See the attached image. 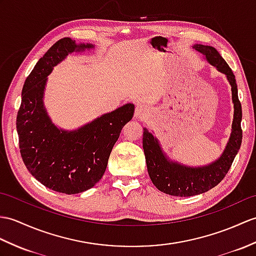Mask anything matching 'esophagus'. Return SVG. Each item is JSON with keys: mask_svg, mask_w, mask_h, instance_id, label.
Returning <instances> with one entry per match:
<instances>
[{"mask_svg": "<svg viewBox=\"0 0 256 256\" xmlns=\"http://www.w3.org/2000/svg\"><path fill=\"white\" fill-rule=\"evenodd\" d=\"M147 116V108L144 104H138L135 108V114L134 116L138 120H142Z\"/></svg>", "mask_w": 256, "mask_h": 256, "instance_id": "esophagus-1", "label": "esophagus"}]
</instances>
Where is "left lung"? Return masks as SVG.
Segmentation results:
<instances>
[{
  "label": "left lung",
  "mask_w": 256,
  "mask_h": 256,
  "mask_svg": "<svg viewBox=\"0 0 256 256\" xmlns=\"http://www.w3.org/2000/svg\"><path fill=\"white\" fill-rule=\"evenodd\" d=\"M192 48L202 53L207 62L227 77L231 86L234 110L231 133L222 154L212 162L200 167H192L170 159L156 136L144 128L142 148L152 182L159 191L181 198L205 193L216 186L227 174L242 142V109L232 70L214 46L193 44Z\"/></svg>",
  "instance_id": "1"
}]
</instances>
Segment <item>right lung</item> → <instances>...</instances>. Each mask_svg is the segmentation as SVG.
Instances as JSON below:
<instances>
[{
  "mask_svg": "<svg viewBox=\"0 0 256 256\" xmlns=\"http://www.w3.org/2000/svg\"><path fill=\"white\" fill-rule=\"evenodd\" d=\"M94 48L70 38L56 41L34 65L22 90L16 128L22 162L36 180L56 192L82 193L99 182L122 128L134 114V104H126L76 130L52 122L44 102L48 76L70 53Z\"/></svg>",
  "mask_w": 256,
  "mask_h": 256,
  "instance_id": "right-lung-1",
  "label": "right lung"
}]
</instances>
